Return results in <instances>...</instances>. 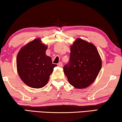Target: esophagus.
<instances>
[{
    "instance_id": "1",
    "label": "esophagus",
    "mask_w": 122,
    "mask_h": 122,
    "mask_svg": "<svg viewBox=\"0 0 122 122\" xmlns=\"http://www.w3.org/2000/svg\"><path fill=\"white\" fill-rule=\"evenodd\" d=\"M58 66H59V67H62V66H63L62 62H59V63L58 64Z\"/></svg>"
}]
</instances>
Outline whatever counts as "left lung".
<instances>
[{"label": "left lung", "instance_id": "obj_1", "mask_svg": "<svg viewBox=\"0 0 122 122\" xmlns=\"http://www.w3.org/2000/svg\"><path fill=\"white\" fill-rule=\"evenodd\" d=\"M70 61L63 67L71 85L77 89L89 86L95 80L102 67L97 48L82 39L77 38L71 46Z\"/></svg>", "mask_w": 122, "mask_h": 122}]
</instances>
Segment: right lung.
<instances>
[{"instance_id": "obj_1", "label": "right lung", "mask_w": 122, "mask_h": 122, "mask_svg": "<svg viewBox=\"0 0 122 122\" xmlns=\"http://www.w3.org/2000/svg\"><path fill=\"white\" fill-rule=\"evenodd\" d=\"M47 46L36 39L24 46L17 54V70L21 79L33 88L45 86L56 64L46 55Z\"/></svg>"}]
</instances>
